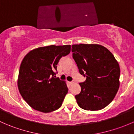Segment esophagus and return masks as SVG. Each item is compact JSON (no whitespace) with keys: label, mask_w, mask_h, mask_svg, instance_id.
<instances>
[{"label":"esophagus","mask_w":134,"mask_h":134,"mask_svg":"<svg viewBox=\"0 0 134 134\" xmlns=\"http://www.w3.org/2000/svg\"><path fill=\"white\" fill-rule=\"evenodd\" d=\"M69 84L72 85V84H73V83H75V82H69Z\"/></svg>","instance_id":"esophagus-1"}]
</instances>
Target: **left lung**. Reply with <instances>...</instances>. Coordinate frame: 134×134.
<instances>
[{"label":"left lung","mask_w":134,"mask_h":134,"mask_svg":"<svg viewBox=\"0 0 134 134\" xmlns=\"http://www.w3.org/2000/svg\"><path fill=\"white\" fill-rule=\"evenodd\" d=\"M72 52L80 73L86 78L79 83L81 92L75 96L77 104L86 110L104 108L119 87L118 62L108 49L100 44H73Z\"/></svg>","instance_id":"8db88e82"}]
</instances>
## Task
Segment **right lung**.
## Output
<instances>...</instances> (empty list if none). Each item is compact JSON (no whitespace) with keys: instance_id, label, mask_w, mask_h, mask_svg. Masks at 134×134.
Listing matches in <instances>:
<instances>
[{"instance_id":"add662e5","label":"right lung","mask_w":134,"mask_h":134,"mask_svg":"<svg viewBox=\"0 0 134 134\" xmlns=\"http://www.w3.org/2000/svg\"><path fill=\"white\" fill-rule=\"evenodd\" d=\"M71 52V45H50L30 51L19 71V91L32 108L49 113L62 106L68 92L66 82L56 78L57 65Z\"/></svg>"}]
</instances>
